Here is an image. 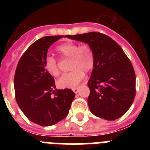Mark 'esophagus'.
Returning a JSON list of instances; mask_svg holds the SVG:
<instances>
[{
  "label": "esophagus",
  "mask_w": 150,
  "mask_h": 150,
  "mask_svg": "<svg viewBox=\"0 0 150 150\" xmlns=\"http://www.w3.org/2000/svg\"><path fill=\"white\" fill-rule=\"evenodd\" d=\"M73 91H74V93H77L78 91H79V88H73Z\"/></svg>",
  "instance_id": "obj_1"
}]
</instances>
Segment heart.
Instances as JSON below:
<instances>
[{"label": "heart", "mask_w": 150, "mask_h": 150, "mask_svg": "<svg viewBox=\"0 0 150 150\" xmlns=\"http://www.w3.org/2000/svg\"><path fill=\"white\" fill-rule=\"evenodd\" d=\"M58 53L63 58L71 59V73L64 74L58 80L59 86L62 88H74L84 79V72H89L95 64V56L88 45L67 42L56 48ZM45 69L53 76L60 74L58 62L54 57L48 56L45 60Z\"/></svg>", "instance_id": "heart-1"}]
</instances>
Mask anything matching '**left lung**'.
<instances>
[{
    "label": "left lung",
    "mask_w": 150,
    "mask_h": 150,
    "mask_svg": "<svg viewBox=\"0 0 150 150\" xmlns=\"http://www.w3.org/2000/svg\"><path fill=\"white\" fill-rule=\"evenodd\" d=\"M65 38L87 43L93 51L95 64L88 82L90 111L110 121L122 116L136 93L134 71L122 49L112 38L99 32Z\"/></svg>",
    "instance_id": "left-lung-1"
}]
</instances>
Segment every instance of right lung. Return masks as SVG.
Returning <instances> with one entry per match:
<instances>
[{"instance_id":"right-lung-1","label":"right lung","mask_w":150,"mask_h":150,"mask_svg":"<svg viewBox=\"0 0 150 150\" xmlns=\"http://www.w3.org/2000/svg\"><path fill=\"white\" fill-rule=\"evenodd\" d=\"M62 37L47 36L35 41L21 57L16 70L17 104L30 121L41 126H51L64 120L75 97L71 89L55 88L54 78L45 69L50 46Z\"/></svg>"}]
</instances>
